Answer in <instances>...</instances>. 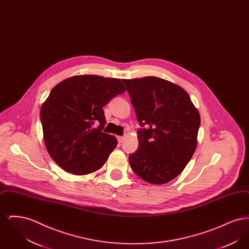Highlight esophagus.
<instances>
[{
  "label": "esophagus",
  "instance_id": "obj_1",
  "mask_svg": "<svg viewBox=\"0 0 249 249\" xmlns=\"http://www.w3.org/2000/svg\"><path fill=\"white\" fill-rule=\"evenodd\" d=\"M118 141L119 142H122L124 141V137L123 136H118Z\"/></svg>",
  "mask_w": 249,
  "mask_h": 249
}]
</instances>
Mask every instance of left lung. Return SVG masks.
Listing matches in <instances>:
<instances>
[{
  "instance_id": "1",
  "label": "left lung",
  "mask_w": 249,
  "mask_h": 249,
  "mask_svg": "<svg viewBox=\"0 0 249 249\" xmlns=\"http://www.w3.org/2000/svg\"><path fill=\"white\" fill-rule=\"evenodd\" d=\"M142 127L137 151L129 156L133 172L150 184L177 178L194 154L201 118L188 92L155 76L122 79Z\"/></svg>"
}]
</instances>
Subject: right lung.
Segmentation results:
<instances>
[{"instance_id":"right-lung-1","label":"right lung","mask_w":249,"mask_h":249,"mask_svg":"<svg viewBox=\"0 0 249 249\" xmlns=\"http://www.w3.org/2000/svg\"><path fill=\"white\" fill-rule=\"evenodd\" d=\"M124 91L118 78L89 74L71 76L52 89L40 119L48 154L64 171L82 176L105 164L118 141L103 132V107Z\"/></svg>"}]
</instances>
